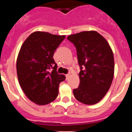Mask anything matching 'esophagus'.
I'll list each match as a JSON object with an SVG mask.
<instances>
[{
	"mask_svg": "<svg viewBox=\"0 0 132 132\" xmlns=\"http://www.w3.org/2000/svg\"><path fill=\"white\" fill-rule=\"evenodd\" d=\"M69 76H70V74H69V73H68V74H67V75H65V77H66V79H68V78L69 77Z\"/></svg>",
	"mask_w": 132,
	"mask_h": 132,
	"instance_id": "obj_1",
	"label": "esophagus"
}]
</instances>
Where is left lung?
<instances>
[{
  "instance_id": "8db88e82",
  "label": "left lung",
  "mask_w": 132,
  "mask_h": 132,
  "mask_svg": "<svg viewBox=\"0 0 132 132\" xmlns=\"http://www.w3.org/2000/svg\"><path fill=\"white\" fill-rule=\"evenodd\" d=\"M67 39L76 48L80 70V84L73 89L74 96L85 104H94L111 86L114 72L112 51L103 36L95 31L70 35Z\"/></svg>"
}]
</instances>
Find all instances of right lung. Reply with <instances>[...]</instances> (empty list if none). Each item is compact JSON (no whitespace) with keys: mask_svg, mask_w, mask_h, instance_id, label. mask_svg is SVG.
<instances>
[{"mask_svg":"<svg viewBox=\"0 0 132 132\" xmlns=\"http://www.w3.org/2000/svg\"><path fill=\"white\" fill-rule=\"evenodd\" d=\"M65 36L35 31L23 43L16 61L21 88L30 101L39 105L53 102L58 95L59 85L65 80L57 71L53 59L56 49Z\"/></svg>","mask_w":132,"mask_h":132,"instance_id":"add662e5","label":"right lung"}]
</instances>
